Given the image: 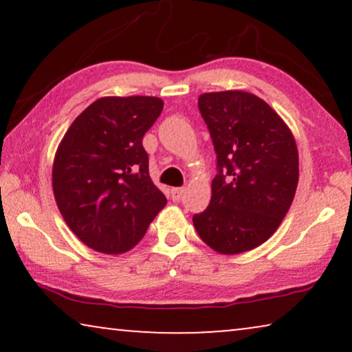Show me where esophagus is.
<instances>
[{"label":"esophagus","mask_w":352,"mask_h":352,"mask_svg":"<svg viewBox=\"0 0 352 352\" xmlns=\"http://www.w3.org/2000/svg\"><path fill=\"white\" fill-rule=\"evenodd\" d=\"M182 195H184V189L182 187H173L171 189V199L175 201H179L182 199Z\"/></svg>","instance_id":"1"}]
</instances>
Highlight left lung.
<instances>
[{"instance_id": "obj_1", "label": "left lung", "mask_w": 352, "mask_h": 352, "mask_svg": "<svg viewBox=\"0 0 352 352\" xmlns=\"http://www.w3.org/2000/svg\"><path fill=\"white\" fill-rule=\"evenodd\" d=\"M199 109L213 139L218 175L208 208L192 221L214 252H250L276 232L290 210L300 177L295 138L252 93H205Z\"/></svg>"}]
</instances>
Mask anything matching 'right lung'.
I'll use <instances>...</instances> for the list:
<instances>
[{
	"instance_id": "add662e5",
	"label": "right lung",
	"mask_w": 352,
	"mask_h": 352,
	"mask_svg": "<svg viewBox=\"0 0 352 352\" xmlns=\"http://www.w3.org/2000/svg\"><path fill=\"white\" fill-rule=\"evenodd\" d=\"M163 110L153 96H109L74 120L57 147L52 190L62 218L99 253L131 250L166 205L142 138Z\"/></svg>"
}]
</instances>
